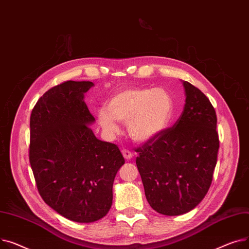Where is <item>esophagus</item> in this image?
I'll list each match as a JSON object with an SVG mask.
<instances>
[{
    "label": "esophagus",
    "instance_id": "1",
    "mask_svg": "<svg viewBox=\"0 0 249 249\" xmlns=\"http://www.w3.org/2000/svg\"><path fill=\"white\" fill-rule=\"evenodd\" d=\"M122 154H123V156L124 157L125 160H130L131 158H133V154H131V152L128 151V150H123Z\"/></svg>",
    "mask_w": 249,
    "mask_h": 249
}]
</instances>
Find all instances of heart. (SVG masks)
Here are the masks:
<instances>
[{
  "label": "heart",
  "mask_w": 249,
  "mask_h": 249,
  "mask_svg": "<svg viewBox=\"0 0 249 249\" xmlns=\"http://www.w3.org/2000/svg\"><path fill=\"white\" fill-rule=\"evenodd\" d=\"M107 110L97 111L99 124L108 134H116V121L127 124L129 137L138 142H149L167 128L171 123L175 102L164 89H126L113 94Z\"/></svg>",
  "instance_id": "1"
}]
</instances>
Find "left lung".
I'll return each instance as SVG.
<instances>
[{
    "mask_svg": "<svg viewBox=\"0 0 249 249\" xmlns=\"http://www.w3.org/2000/svg\"><path fill=\"white\" fill-rule=\"evenodd\" d=\"M185 107L179 120L136 150L137 167L150 206L176 216L194 209L207 194L217 163V116L207 96L183 81Z\"/></svg>",
    "mask_w": 249,
    "mask_h": 249,
    "instance_id": "8db88e82",
    "label": "left lung"
}]
</instances>
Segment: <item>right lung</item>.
<instances>
[{"mask_svg":"<svg viewBox=\"0 0 249 249\" xmlns=\"http://www.w3.org/2000/svg\"><path fill=\"white\" fill-rule=\"evenodd\" d=\"M90 81H65L44 93L30 116L29 160L48 206L79 223L99 220L112 204V185L124 159L98 140L84 102Z\"/></svg>","mask_w":249,"mask_h":249,"instance_id":"right-lung-1","label":"right lung"}]
</instances>
